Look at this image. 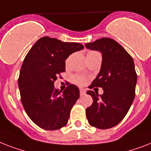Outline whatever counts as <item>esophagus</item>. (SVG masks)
<instances>
[{"mask_svg":"<svg viewBox=\"0 0 151 151\" xmlns=\"http://www.w3.org/2000/svg\"><path fill=\"white\" fill-rule=\"evenodd\" d=\"M80 94H81V96H83V95H85V91L84 89H81V90L80 91Z\"/></svg>","mask_w":151,"mask_h":151,"instance_id":"esophagus-1","label":"esophagus"}]
</instances>
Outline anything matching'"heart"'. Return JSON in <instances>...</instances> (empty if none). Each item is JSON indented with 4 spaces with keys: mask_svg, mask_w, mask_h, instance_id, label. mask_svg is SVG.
Returning <instances> with one entry per match:
<instances>
[{
    "mask_svg": "<svg viewBox=\"0 0 151 151\" xmlns=\"http://www.w3.org/2000/svg\"><path fill=\"white\" fill-rule=\"evenodd\" d=\"M96 52H93V51H91V52H89L88 53V54H92V53H95ZM74 81L77 83L78 84H79V85H83V84H85V82H86V79L84 78H83V77H80V76H77V77H75L74 78Z\"/></svg>",
    "mask_w": 151,
    "mask_h": 151,
    "instance_id": "obj_1",
    "label": "heart"
}]
</instances>
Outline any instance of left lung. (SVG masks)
<instances>
[{"label":"left lung","instance_id":"obj_1","mask_svg":"<svg viewBox=\"0 0 151 151\" xmlns=\"http://www.w3.org/2000/svg\"><path fill=\"white\" fill-rule=\"evenodd\" d=\"M87 49L102 54L99 74L90 88L100 87L103 94L88 91L93 103L86 109L91 126L105 129L119 124L128 112L135 97L137 76L133 58L114 40L102 38L85 44Z\"/></svg>","mask_w":151,"mask_h":151}]
</instances>
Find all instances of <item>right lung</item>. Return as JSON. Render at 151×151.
<instances>
[{"label":"right lung","mask_w":151,"mask_h":151,"mask_svg":"<svg viewBox=\"0 0 151 151\" xmlns=\"http://www.w3.org/2000/svg\"><path fill=\"white\" fill-rule=\"evenodd\" d=\"M84 49L78 42H64L45 36L26 55L18 78L21 99L33 122L46 130L67 125L80 91L70 84L63 91L54 88L57 75L65 71V61L73 52Z\"/></svg>","instance_id":"right-lung-1"}]
</instances>
